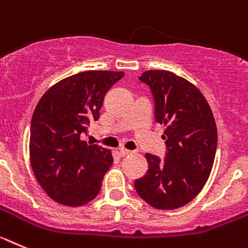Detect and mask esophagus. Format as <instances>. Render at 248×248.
Returning a JSON list of instances; mask_svg holds the SVG:
<instances>
[{
  "instance_id": "esophagus-1",
  "label": "esophagus",
  "mask_w": 248,
  "mask_h": 248,
  "mask_svg": "<svg viewBox=\"0 0 248 248\" xmlns=\"http://www.w3.org/2000/svg\"><path fill=\"white\" fill-rule=\"evenodd\" d=\"M132 153V151H128V149H124V148H121L120 149V155H122V157H124V155H128Z\"/></svg>"
}]
</instances>
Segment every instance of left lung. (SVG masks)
Segmentation results:
<instances>
[{
  "mask_svg": "<svg viewBox=\"0 0 248 248\" xmlns=\"http://www.w3.org/2000/svg\"><path fill=\"white\" fill-rule=\"evenodd\" d=\"M138 79L151 89L155 122L166 126L167 152L163 160L146 153L148 170L135 188L151 206L173 210L191 202L210 175L217 146L215 119L199 89L171 71L148 70Z\"/></svg>",
  "mask_w": 248,
  "mask_h": 248,
  "instance_id": "1",
  "label": "left lung"
}]
</instances>
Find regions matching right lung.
Instances as JSON below:
<instances>
[{"instance_id":"obj_1","label":"right lung","mask_w":248,"mask_h":248,"mask_svg":"<svg viewBox=\"0 0 248 248\" xmlns=\"http://www.w3.org/2000/svg\"><path fill=\"white\" fill-rule=\"evenodd\" d=\"M122 71L90 70L71 75L44 93L31 122L30 155L35 179L53 200L85 205L99 194L112 166L111 151L81 140L97 121L104 97Z\"/></svg>"}]
</instances>
